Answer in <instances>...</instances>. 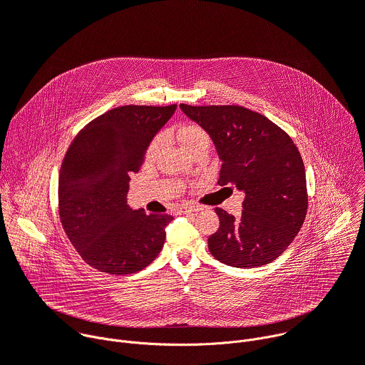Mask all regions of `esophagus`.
Returning <instances> with one entry per match:
<instances>
[{
	"mask_svg": "<svg viewBox=\"0 0 365 365\" xmlns=\"http://www.w3.org/2000/svg\"><path fill=\"white\" fill-rule=\"evenodd\" d=\"M199 211H202V207L196 205H185L180 207L182 214H190V212H199Z\"/></svg>",
	"mask_w": 365,
	"mask_h": 365,
	"instance_id": "1",
	"label": "esophagus"
}]
</instances>
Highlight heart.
<instances>
[{
	"label": "heart",
	"mask_w": 365,
	"mask_h": 365,
	"mask_svg": "<svg viewBox=\"0 0 365 365\" xmlns=\"http://www.w3.org/2000/svg\"><path fill=\"white\" fill-rule=\"evenodd\" d=\"M178 135H179V140L183 144V147L190 154L193 151L199 150V148H203V147L210 148V145H211L210 134H207L200 125L193 124V123L182 125L179 128V131H178ZM162 143H163V135H155L153 138V141L150 143V145L147 148V155H148V158H153V155L159 151Z\"/></svg>",
	"instance_id": "heart-1"
}]
</instances>
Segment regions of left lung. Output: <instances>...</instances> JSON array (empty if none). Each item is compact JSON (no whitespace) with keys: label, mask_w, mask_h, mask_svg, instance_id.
Returning <instances> with one entry per match:
<instances>
[{"label":"left lung","mask_w":365,"mask_h":365,"mask_svg":"<svg viewBox=\"0 0 365 365\" xmlns=\"http://www.w3.org/2000/svg\"><path fill=\"white\" fill-rule=\"evenodd\" d=\"M180 110L212 138L222 162L218 185L244 193L238 218L215 207L220 228L207 238L211 254L238 269L274 262L300 231L307 211L304 166L293 140L244 107L180 103Z\"/></svg>","instance_id":"8db88e82"}]
</instances>
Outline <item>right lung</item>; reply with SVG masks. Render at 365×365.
I'll use <instances>...</instances> for the list:
<instances>
[{"label": "right lung", "instance_id": "right-lung-1", "mask_svg": "<svg viewBox=\"0 0 365 365\" xmlns=\"http://www.w3.org/2000/svg\"><path fill=\"white\" fill-rule=\"evenodd\" d=\"M176 106H124L86 124L71 143L59 175V215L85 262L103 273L133 274L163 248L172 215L131 210L130 175Z\"/></svg>", "mask_w": 365, "mask_h": 365}]
</instances>
